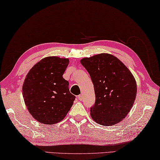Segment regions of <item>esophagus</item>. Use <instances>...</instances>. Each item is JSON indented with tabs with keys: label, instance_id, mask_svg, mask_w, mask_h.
Returning a JSON list of instances; mask_svg holds the SVG:
<instances>
[{
	"label": "esophagus",
	"instance_id": "obj_1",
	"mask_svg": "<svg viewBox=\"0 0 160 160\" xmlns=\"http://www.w3.org/2000/svg\"><path fill=\"white\" fill-rule=\"evenodd\" d=\"M78 100H82V99H83V95H78Z\"/></svg>",
	"mask_w": 160,
	"mask_h": 160
}]
</instances>
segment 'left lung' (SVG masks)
<instances>
[{
	"instance_id": "obj_1",
	"label": "left lung",
	"mask_w": 160,
	"mask_h": 160,
	"mask_svg": "<svg viewBox=\"0 0 160 160\" xmlns=\"http://www.w3.org/2000/svg\"><path fill=\"white\" fill-rule=\"evenodd\" d=\"M94 85L95 102L90 108L94 121L104 126L120 122L135 100L137 83L131 72L118 58L101 53L80 60Z\"/></svg>"
}]
</instances>
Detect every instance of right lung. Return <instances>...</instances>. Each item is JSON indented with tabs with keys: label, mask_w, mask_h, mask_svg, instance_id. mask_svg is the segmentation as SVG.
I'll use <instances>...</instances> for the list:
<instances>
[{
	"label": "right lung",
	"mask_w": 160,
	"mask_h": 160,
	"mask_svg": "<svg viewBox=\"0 0 160 160\" xmlns=\"http://www.w3.org/2000/svg\"><path fill=\"white\" fill-rule=\"evenodd\" d=\"M69 64L68 58H45L28 73L22 85L25 104L34 119L46 125L59 122L66 116L75 96L69 82L62 77Z\"/></svg>",
	"instance_id": "obj_1"
}]
</instances>
